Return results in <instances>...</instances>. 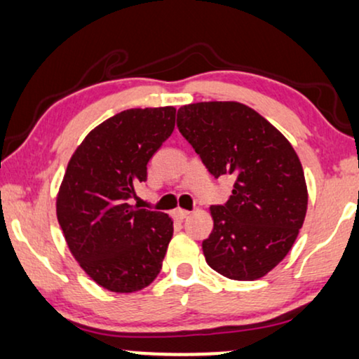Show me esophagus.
Here are the masks:
<instances>
[{
  "label": "esophagus",
  "mask_w": 359,
  "mask_h": 359,
  "mask_svg": "<svg viewBox=\"0 0 359 359\" xmlns=\"http://www.w3.org/2000/svg\"><path fill=\"white\" fill-rule=\"evenodd\" d=\"M173 217L175 219H180V221H183V219H186V217L189 216V211H186V209H181V208H176L173 212Z\"/></svg>",
  "instance_id": "34e87169"
}]
</instances>
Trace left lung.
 Wrapping results in <instances>:
<instances>
[{"mask_svg": "<svg viewBox=\"0 0 359 359\" xmlns=\"http://www.w3.org/2000/svg\"><path fill=\"white\" fill-rule=\"evenodd\" d=\"M176 125L214 178H236L224 206L209 208L208 265L232 280H257L282 262L304 226L309 193L299 156L271 122L239 102L184 105Z\"/></svg>", "mask_w": 359, "mask_h": 359, "instance_id": "obj_1", "label": "left lung"}]
</instances>
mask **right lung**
<instances>
[{"label":"right lung","instance_id":"right-lung-1","mask_svg":"<svg viewBox=\"0 0 359 359\" xmlns=\"http://www.w3.org/2000/svg\"><path fill=\"white\" fill-rule=\"evenodd\" d=\"M175 120V107L123 110L92 130L69 160L55 201L59 226L83 272L110 292L142 290L161 271L173 221L128 199Z\"/></svg>","mask_w":359,"mask_h":359}]
</instances>
